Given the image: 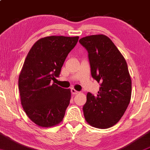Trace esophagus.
I'll list each match as a JSON object with an SVG mask.
<instances>
[{
    "label": "esophagus",
    "mask_w": 150,
    "mask_h": 150,
    "mask_svg": "<svg viewBox=\"0 0 150 150\" xmlns=\"http://www.w3.org/2000/svg\"><path fill=\"white\" fill-rule=\"evenodd\" d=\"M71 91L72 94H74V95H76V94H79V91H76V90H75L74 88H71Z\"/></svg>",
    "instance_id": "obj_1"
}]
</instances>
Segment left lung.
Masks as SVG:
<instances>
[{"instance_id": "1", "label": "left lung", "mask_w": 150, "mask_h": 150, "mask_svg": "<svg viewBox=\"0 0 150 150\" xmlns=\"http://www.w3.org/2000/svg\"><path fill=\"white\" fill-rule=\"evenodd\" d=\"M88 51L91 76L100 83L97 96L87 93L83 111L92 127L114 126L125 114L132 94V81L125 58L112 40L92 35L79 40Z\"/></svg>"}]
</instances>
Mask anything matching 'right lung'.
Returning a JSON list of instances; mask_svg holds the SVG:
<instances>
[{"mask_svg":"<svg viewBox=\"0 0 150 150\" xmlns=\"http://www.w3.org/2000/svg\"><path fill=\"white\" fill-rule=\"evenodd\" d=\"M78 40L79 36L45 37L34 43L26 56L19 75L18 89L23 110L38 126H54L65 115L70 89L51 81L59 76L66 58Z\"/></svg>","mask_w":150,"mask_h":150,"instance_id":"obj_1","label":"right lung"}]
</instances>
